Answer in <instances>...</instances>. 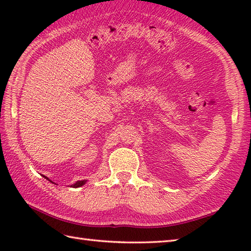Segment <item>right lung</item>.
<instances>
[{
  "label": "right lung",
  "instance_id": "1",
  "mask_svg": "<svg viewBox=\"0 0 251 251\" xmlns=\"http://www.w3.org/2000/svg\"><path fill=\"white\" fill-rule=\"evenodd\" d=\"M45 177V176H44ZM46 178V177H45ZM47 180H49V178H46ZM85 182H86V181L85 180H83V181H77V182L75 183V184H73V188H79V186H82L83 184H85Z\"/></svg>",
  "mask_w": 251,
  "mask_h": 251
}]
</instances>
